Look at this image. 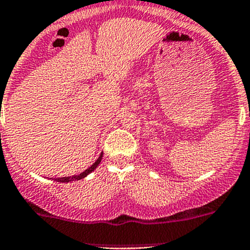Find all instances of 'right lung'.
<instances>
[{
	"mask_svg": "<svg viewBox=\"0 0 250 250\" xmlns=\"http://www.w3.org/2000/svg\"><path fill=\"white\" fill-rule=\"evenodd\" d=\"M102 156H103V154H101L100 155V158L97 159V160L95 161V164L92 166H90L89 168L87 169H85V171L83 172V173H81V174H78V175H73V177H65V178H56V179H53V180H56V182H60V183H68V182H75V180H79V179H82V178H84V177H86L87 174L89 173H91L92 171H94V169L96 168V167L98 166V164L101 163V160H102Z\"/></svg>",
	"mask_w": 250,
	"mask_h": 250,
	"instance_id": "right-lung-1",
	"label": "right lung"
}]
</instances>
